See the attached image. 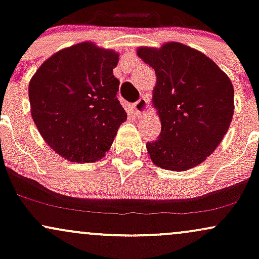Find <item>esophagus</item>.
<instances>
[{"instance_id": "34e87169", "label": "esophagus", "mask_w": 259, "mask_h": 259, "mask_svg": "<svg viewBox=\"0 0 259 259\" xmlns=\"http://www.w3.org/2000/svg\"><path fill=\"white\" fill-rule=\"evenodd\" d=\"M147 108H148V101L147 99H145V97H141V99L134 103V109H135L136 114H139L140 117H144V115L146 114Z\"/></svg>"}]
</instances>
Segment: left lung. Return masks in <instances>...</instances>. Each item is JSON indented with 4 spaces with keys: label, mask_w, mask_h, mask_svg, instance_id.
<instances>
[{
    "label": "left lung",
    "mask_w": 259,
    "mask_h": 259,
    "mask_svg": "<svg viewBox=\"0 0 259 259\" xmlns=\"http://www.w3.org/2000/svg\"><path fill=\"white\" fill-rule=\"evenodd\" d=\"M138 56L157 76L152 102L162 130L158 140L146 145L151 160L173 171L201 164L233 119L230 79L206 55L180 42L139 47Z\"/></svg>",
    "instance_id": "8db88e82"
}]
</instances>
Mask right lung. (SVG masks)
Instances as JSON below:
<instances>
[{
	"instance_id": "obj_1",
	"label": "right lung",
	"mask_w": 259,
	"mask_h": 259,
	"mask_svg": "<svg viewBox=\"0 0 259 259\" xmlns=\"http://www.w3.org/2000/svg\"><path fill=\"white\" fill-rule=\"evenodd\" d=\"M119 55L85 41L56 52L29 82L31 118L46 144L76 163L96 162L113 144L126 113L114 78Z\"/></svg>"
}]
</instances>
